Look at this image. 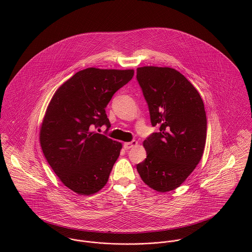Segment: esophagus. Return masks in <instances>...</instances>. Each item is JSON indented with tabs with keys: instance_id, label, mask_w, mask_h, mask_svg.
Listing matches in <instances>:
<instances>
[{
	"instance_id": "1",
	"label": "esophagus",
	"mask_w": 252,
	"mask_h": 252,
	"mask_svg": "<svg viewBox=\"0 0 252 252\" xmlns=\"http://www.w3.org/2000/svg\"><path fill=\"white\" fill-rule=\"evenodd\" d=\"M137 144H138L137 141H132V142H129V143H124L123 147H124L125 149H130L131 147H133V146H135V145H137Z\"/></svg>"
}]
</instances>
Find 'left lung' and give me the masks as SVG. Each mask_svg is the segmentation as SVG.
Wrapping results in <instances>:
<instances>
[{
  "label": "left lung",
  "instance_id": "obj_1",
  "mask_svg": "<svg viewBox=\"0 0 252 252\" xmlns=\"http://www.w3.org/2000/svg\"><path fill=\"white\" fill-rule=\"evenodd\" d=\"M137 79L148 105L152 133L144 142L146 158L137 170L158 192L174 190L199 164L207 139L204 102L188 79L175 69L146 66Z\"/></svg>",
  "mask_w": 252,
  "mask_h": 252
}]
</instances>
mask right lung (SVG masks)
I'll list each match as a JSON object with an SVG mask.
<instances>
[{
    "instance_id": "add662e5",
    "label": "right lung",
    "mask_w": 252,
    "mask_h": 252,
    "mask_svg": "<svg viewBox=\"0 0 252 252\" xmlns=\"http://www.w3.org/2000/svg\"><path fill=\"white\" fill-rule=\"evenodd\" d=\"M133 76L134 70L79 71L46 108L39 132L42 152L59 180L78 195H92L108 182L122 144L97 130L110 127L106 108Z\"/></svg>"
}]
</instances>
